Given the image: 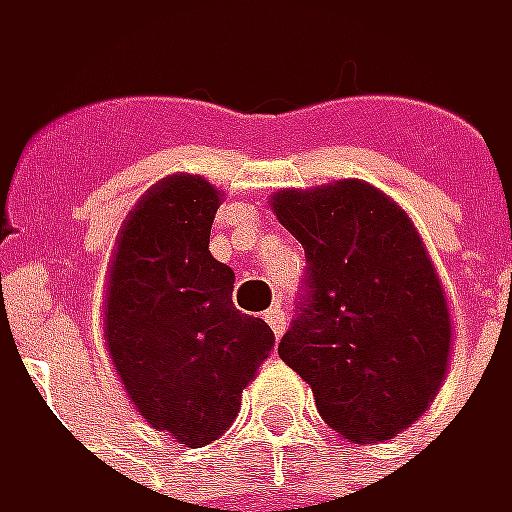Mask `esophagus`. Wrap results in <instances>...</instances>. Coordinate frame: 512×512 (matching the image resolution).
Wrapping results in <instances>:
<instances>
[{
  "instance_id": "1",
  "label": "esophagus",
  "mask_w": 512,
  "mask_h": 512,
  "mask_svg": "<svg viewBox=\"0 0 512 512\" xmlns=\"http://www.w3.org/2000/svg\"><path fill=\"white\" fill-rule=\"evenodd\" d=\"M264 321H267L270 329L276 332V338H281L284 329H287V312L281 310V307H270V310L264 312Z\"/></svg>"
}]
</instances>
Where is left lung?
<instances>
[{
  "instance_id": "left-lung-1",
  "label": "left lung",
  "mask_w": 512,
  "mask_h": 512,
  "mask_svg": "<svg viewBox=\"0 0 512 512\" xmlns=\"http://www.w3.org/2000/svg\"><path fill=\"white\" fill-rule=\"evenodd\" d=\"M270 208L310 264L279 358L310 383L318 414L344 440H392L434 403L454 349L451 307L423 236L363 180L284 188Z\"/></svg>"
}]
</instances>
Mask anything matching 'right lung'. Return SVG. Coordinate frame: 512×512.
<instances>
[{
    "label": "right lung",
    "mask_w": 512,
    "mask_h": 512,
    "mask_svg": "<svg viewBox=\"0 0 512 512\" xmlns=\"http://www.w3.org/2000/svg\"><path fill=\"white\" fill-rule=\"evenodd\" d=\"M222 197L200 174L157 180L123 219L106 270V352L140 417L185 448L231 428L276 341L233 307L236 276L208 250Z\"/></svg>",
    "instance_id": "right-lung-1"
}]
</instances>
